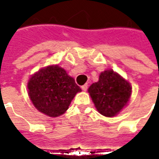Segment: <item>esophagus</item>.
<instances>
[{"label": "esophagus", "instance_id": "obj_1", "mask_svg": "<svg viewBox=\"0 0 159 159\" xmlns=\"http://www.w3.org/2000/svg\"><path fill=\"white\" fill-rule=\"evenodd\" d=\"M82 89L83 91H87V89H88V84H84L83 86H82Z\"/></svg>", "mask_w": 159, "mask_h": 159}]
</instances>
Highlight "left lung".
Masks as SVG:
<instances>
[{"instance_id": "8db88e82", "label": "left lung", "mask_w": 159, "mask_h": 159, "mask_svg": "<svg viewBox=\"0 0 159 159\" xmlns=\"http://www.w3.org/2000/svg\"><path fill=\"white\" fill-rule=\"evenodd\" d=\"M88 92L99 113L113 117L128 105L132 87L118 73L106 70L100 74L99 81L89 88Z\"/></svg>"}]
</instances>
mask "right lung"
<instances>
[{
    "instance_id": "1",
    "label": "right lung",
    "mask_w": 159,
    "mask_h": 159,
    "mask_svg": "<svg viewBox=\"0 0 159 159\" xmlns=\"http://www.w3.org/2000/svg\"><path fill=\"white\" fill-rule=\"evenodd\" d=\"M27 89L33 106L51 117L65 113L75 95L82 91L75 79L58 65L43 67L31 75Z\"/></svg>"
}]
</instances>
